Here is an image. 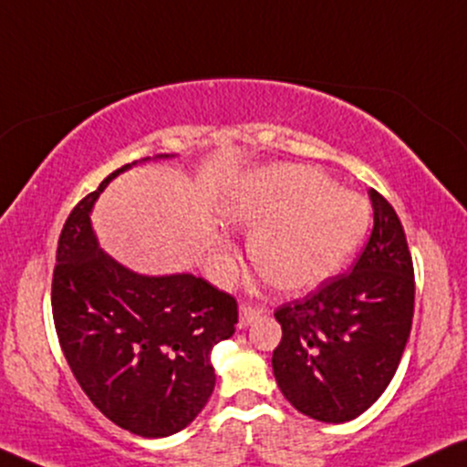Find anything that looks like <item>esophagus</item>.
Returning <instances> with one entry per match:
<instances>
[{
  "mask_svg": "<svg viewBox=\"0 0 467 467\" xmlns=\"http://www.w3.org/2000/svg\"><path fill=\"white\" fill-rule=\"evenodd\" d=\"M264 312V307H260V305H251V303H244L240 305V327H249L253 320L260 318V314Z\"/></svg>",
  "mask_w": 467,
  "mask_h": 467,
  "instance_id": "esophagus-1",
  "label": "esophagus"
}]
</instances>
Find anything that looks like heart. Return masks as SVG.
<instances>
[{
  "instance_id": "obj_1",
  "label": "heart",
  "mask_w": 467,
  "mask_h": 467,
  "mask_svg": "<svg viewBox=\"0 0 467 467\" xmlns=\"http://www.w3.org/2000/svg\"><path fill=\"white\" fill-rule=\"evenodd\" d=\"M229 221L256 227L249 255L270 284L303 292L344 268L370 227V205L312 166L281 164L244 177L224 205Z\"/></svg>"
}]
</instances>
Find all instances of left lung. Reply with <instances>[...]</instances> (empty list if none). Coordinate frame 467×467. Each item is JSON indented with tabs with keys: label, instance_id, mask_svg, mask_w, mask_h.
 Here are the masks:
<instances>
[{
	"label": "left lung",
	"instance_id": "8db88e82",
	"mask_svg": "<svg viewBox=\"0 0 467 467\" xmlns=\"http://www.w3.org/2000/svg\"><path fill=\"white\" fill-rule=\"evenodd\" d=\"M372 234L350 273L275 312L281 342L273 372L292 407L320 422H348L385 392L413 320V262L389 201L370 190Z\"/></svg>",
	"mask_w": 467,
	"mask_h": 467
}]
</instances>
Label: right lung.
<instances>
[{"label":"right lung","instance_id":"1","mask_svg":"<svg viewBox=\"0 0 467 467\" xmlns=\"http://www.w3.org/2000/svg\"><path fill=\"white\" fill-rule=\"evenodd\" d=\"M125 169L130 164L68 214L57 240L51 312L68 368L97 410L134 435L166 437L188 427L212 396L210 355L234 336L238 303L194 275L147 277L99 249L88 214Z\"/></svg>","mask_w":467,"mask_h":467}]
</instances>
